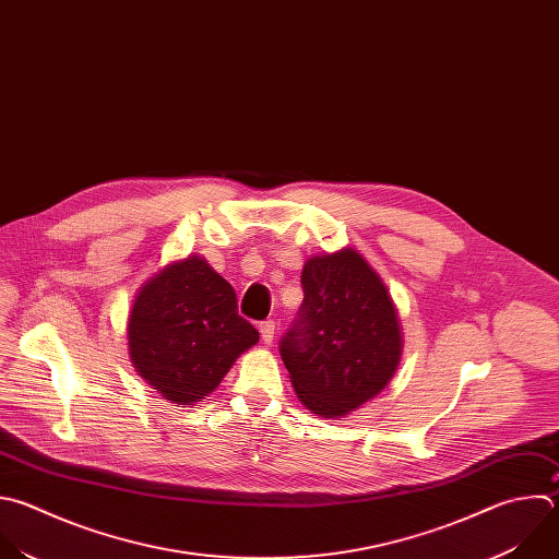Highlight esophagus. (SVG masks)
Segmentation results:
<instances>
[{
	"label": "esophagus",
	"instance_id": "esophagus-1",
	"mask_svg": "<svg viewBox=\"0 0 559 559\" xmlns=\"http://www.w3.org/2000/svg\"><path fill=\"white\" fill-rule=\"evenodd\" d=\"M259 331H261L263 342H265V344H272L274 333H276V324H274V320H263V322L259 324Z\"/></svg>",
	"mask_w": 559,
	"mask_h": 559
}]
</instances>
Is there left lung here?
<instances>
[{
  "mask_svg": "<svg viewBox=\"0 0 559 559\" xmlns=\"http://www.w3.org/2000/svg\"><path fill=\"white\" fill-rule=\"evenodd\" d=\"M302 305L281 337V357L300 402L335 419L382 393L402 357L397 309L355 250L305 263Z\"/></svg>",
  "mask_w": 559,
  "mask_h": 559,
  "instance_id": "8db88e82",
  "label": "left lung"
}]
</instances>
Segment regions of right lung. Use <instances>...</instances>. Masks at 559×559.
Here are the masks:
<instances>
[{
    "label": "right lung",
    "mask_w": 559,
    "mask_h": 559,
    "mask_svg": "<svg viewBox=\"0 0 559 559\" xmlns=\"http://www.w3.org/2000/svg\"><path fill=\"white\" fill-rule=\"evenodd\" d=\"M257 342L259 331L239 316L233 285L200 257L155 274L129 316L133 366L179 408L213 393Z\"/></svg>",
    "instance_id": "right-lung-1"
}]
</instances>
